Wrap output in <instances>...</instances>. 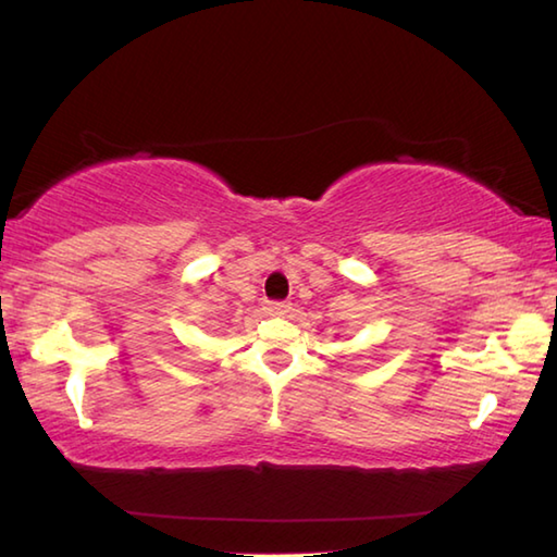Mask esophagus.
<instances>
[{"label":"esophagus","instance_id":"esophagus-1","mask_svg":"<svg viewBox=\"0 0 557 557\" xmlns=\"http://www.w3.org/2000/svg\"><path fill=\"white\" fill-rule=\"evenodd\" d=\"M265 309H268L270 314H285L287 309H289V305H287V301H268Z\"/></svg>","mask_w":557,"mask_h":557}]
</instances>
